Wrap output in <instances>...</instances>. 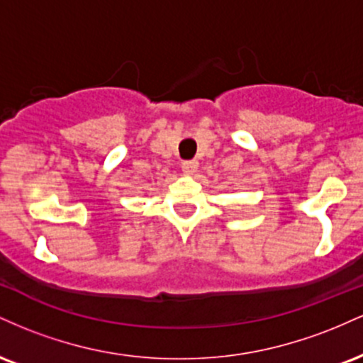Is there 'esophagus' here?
<instances>
[{
  "mask_svg": "<svg viewBox=\"0 0 363 363\" xmlns=\"http://www.w3.org/2000/svg\"><path fill=\"white\" fill-rule=\"evenodd\" d=\"M196 170H198V162L196 160L182 162V172L187 174V176H193Z\"/></svg>",
  "mask_w": 363,
  "mask_h": 363,
  "instance_id": "obj_1",
  "label": "esophagus"
}]
</instances>
